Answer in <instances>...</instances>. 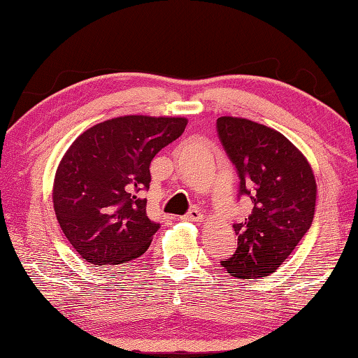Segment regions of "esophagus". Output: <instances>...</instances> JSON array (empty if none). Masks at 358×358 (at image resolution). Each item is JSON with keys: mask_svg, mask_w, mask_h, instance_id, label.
<instances>
[{"mask_svg": "<svg viewBox=\"0 0 358 358\" xmlns=\"http://www.w3.org/2000/svg\"><path fill=\"white\" fill-rule=\"evenodd\" d=\"M183 217H185L186 221L202 222V220H203V215H202V211H201V210H197V208H192V210L187 211V213H186Z\"/></svg>", "mask_w": 358, "mask_h": 358, "instance_id": "1", "label": "esophagus"}]
</instances>
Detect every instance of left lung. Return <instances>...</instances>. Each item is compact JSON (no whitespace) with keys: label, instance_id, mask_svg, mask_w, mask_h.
Returning a JSON list of instances; mask_svg holds the SVG:
<instances>
[{"label":"left lung","instance_id":"left-lung-1","mask_svg":"<svg viewBox=\"0 0 358 358\" xmlns=\"http://www.w3.org/2000/svg\"><path fill=\"white\" fill-rule=\"evenodd\" d=\"M216 131L238 175V199L251 215L234 224L238 246L221 265L235 278L268 276L310 230L316 180L310 164L281 132L251 120L221 117Z\"/></svg>","mask_w":358,"mask_h":358}]
</instances>
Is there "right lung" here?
I'll list each match as a JSON object with an SVG mask.
<instances>
[{
    "instance_id": "add662e5",
    "label": "right lung",
    "mask_w": 358,
    "mask_h": 358,
    "mask_svg": "<svg viewBox=\"0 0 358 358\" xmlns=\"http://www.w3.org/2000/svg\"><path fill=\"white\" fill-rule=\"evenodd\" d=\"M186 118L128 115L94 124L66 151L53 185L64 237L98 266L141 257L161 227L147 215L150 164L183 134Z\"/></svg>"
}]
</instances>
